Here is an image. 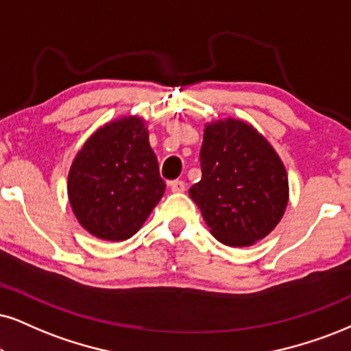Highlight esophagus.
I'll return each instance as SVG.
<instances>
[{
  "mask_svg": "<svg viewBox=\"0 0 351 351\" xmlns=\"http://www.w3.org/2000/svg\"><path fill=\"white\" fill-rule=\"evenodd\" d=\"M169 187H171L172 192H176V193L185 192V182H184V180H172V182L169 184Z\"/></svg>",
  "mask_w": 351,
  "mask_h": 351,
  "instance_id": "obj_1",
  "label": "esophagus"
}]
</instances>
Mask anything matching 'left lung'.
<instances>
[{
  "label": "left lung",
  "instance_id": "left-lung-1",
  "mask_svg": "<svg viewBox=\"0 0 351 351\" xmlns=\"http://www.w3.org/2000/svg\"><path fill=\"white\" fill-rule=\"evenodd\" d=\"M200 166L189 195L216 239L247 247L274 231L288 205V174L262 133L237 119L206 123Z\"/></svg>",
  "mask_w": 351,
  "mask_h": 351
}]
</instances>
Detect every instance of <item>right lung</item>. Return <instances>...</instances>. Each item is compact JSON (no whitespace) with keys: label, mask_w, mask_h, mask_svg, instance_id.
<instances>
[{"label":"right lung","mask_w":351,"mask_h":351,"mask_svg":"<svg viewBox=\"0 0 351 351\" xmlns=\"http://www.w3.org/2000/svg\"><path fill=\"white\" fill-rule=\"evenodd\" d=\"M145 119L123 115L102 125L77 151L68 172V200L77 223L102 241H125L164 195Z\"/></svg>","instance_id":"obj_1"}]
</instances>
